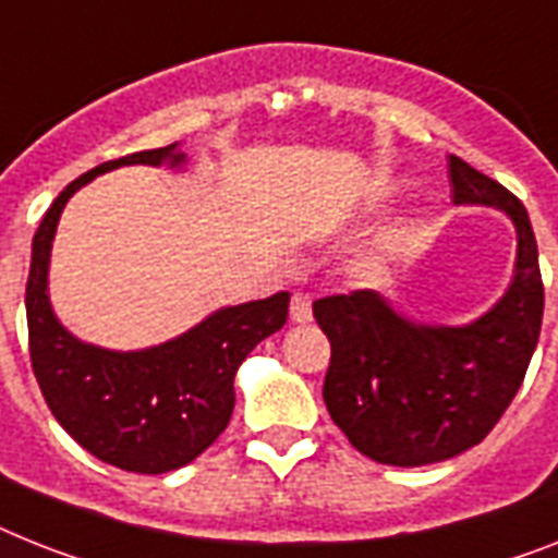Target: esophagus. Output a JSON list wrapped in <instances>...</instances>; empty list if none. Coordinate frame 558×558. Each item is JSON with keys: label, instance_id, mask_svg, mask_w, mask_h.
<instances>
[{"label": "esophagus", "instance_id": "obj_1", "mask_svg": "<svg viewBox=\"0 0 558 558\" xmlns=\"http://www.w3.org/2000/svg\"><path fill=\"white\" fill-rule=\"evenodd\" d=\"M290 319L293 322H311L313 319L311 296H307V293H293V296H290Z\"/></svg>", "mask_w": 558, "mask_h": 558}]
</instances>
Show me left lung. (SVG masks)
I'll use <instances>...</instances> for the list:
<instances>
[{
	"instance_id": "1",
	"label": "left lung",
	"mask_w": 558,
	"mask_h": 558,
	"mask_svg": "<svg viewBox=\"0 0 558 558\" xmlns=\"http://www.w3.org/2000/svg\"><path fill=\"white\" fill-rule=\"evenodd\" d=\"M456 205L499 207L517 225V274L508 293L464 328L404 319L376 290L313 302L330 339L325 404L359 453L418 468L485 439L508 411L536 351L545 284L522 202L496 179L450 156Z\"/></svg>"
}]
</instances>
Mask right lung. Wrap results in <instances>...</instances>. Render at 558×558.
<instances>
[{
    "mask_svg": "<svg viewBox=\"0 0 558 558\" xmlns=\"http://www.w3.org/2000/svg\"><path fill=\"white\" fill-rule=\"evenodd\" d=\"M185 165L177 142L122 156L73 179L41 219L31 253L25 307L31 365L59 425L87 453L131 473H168L210 448L230 422L233 376L247 353L282 328L290 293L222 307L187 333L145 351H105L59 325L48 299L50 245L64 202L122 165Z\"/></svg>",
    "mask_w": 558,
    "mask_h": 558,
    "instance_id": "right-lung-1",
    "label": "right lung"
}]
</instances>
